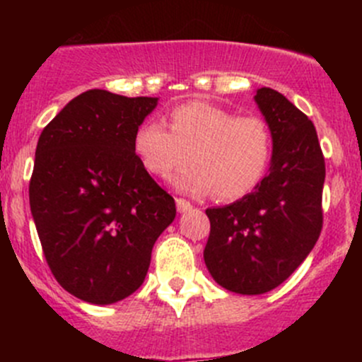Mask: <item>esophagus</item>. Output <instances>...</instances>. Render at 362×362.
<instances>
[{"instance_id":"1","label":"esophagus","mask_w":362,"mask_h":362,"mask_svg":"<svg viewBox=\"0 0 362 362\" xmlns=\"http://www.w3.org/2000/svg\"><path fill=\"white\" fill-rule=\"evenodd\" d=\"M175 203H177V210L180 211V214H184V211L191 210V208H192V204L184 198H177V199H175Z\"/></svg>"}]
</instances>
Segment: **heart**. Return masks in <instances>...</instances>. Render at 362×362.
I'll return each mask as SVG.
<instances>
[{"mask_svg":"<svg viewBox=\"0 0 362 362\" xmlns=\"http://www.w3.org/2000/svg\"><path fill=\"white\" fill-rule=\"evenodd\" d=\"M275 140L269 124L259 115H238L208 101H187L170 112V129L158 119L140 122L133 134V152L154 177L173 178L175 187L194 196L214 192L218 202H236L250 194L273 160Z\"/></svg>","mask_w":362,"mask_h":362,"instance_id":"heart-1","label":"heart"}]
</instances>
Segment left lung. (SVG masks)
Here are the masks:
<instances>
[{
    "instance_id": "8db88e82",
    "label": "left lung",
    "mask_w": 362,
    "mask_h": 362,
    "mask_svg": "<svg viewBox=\"0 0 362 362\" xmlns=\"http://www.w3.org/2000/svg\"><path fill=\"white\" fill-rule=\"evenodd\" d=\"M255 103L275 140L269 173L245 198L208 208L204 264L238 294H264L289 279L322 231L326 163L315 126L284 94L261 87Z\"/></svg>"
}]
</instances>
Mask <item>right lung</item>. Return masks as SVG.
<instances>
[{
	"label": "right lung",
	"instance_id": "right-lung-1",
	"mask_svg": "<svg viewBox=\"0 0 362 362\" xmlns=\"http://www.w3.org/2000/svg\"><path fill=\"white\" fill-rule=\"evenodd\" d=\"M158 98L90 89L40 134L29 204L54 279L93 305L144 284L152 247L173 222L175 199L133 152V134Z\"/></svg>",
	"mask_w": 362,
	"mask_h": 362
}]
</instances>
